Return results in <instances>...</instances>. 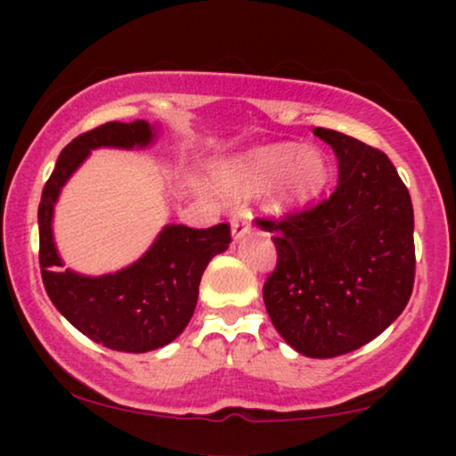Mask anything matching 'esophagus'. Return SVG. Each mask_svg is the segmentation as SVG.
<instances>
[{
  "instance_id": "34e87169",
  "label": "esophagus",
  "mask_w": 456,
  "mask_h": 456,
  "mask_svg": "<svg viewBox=\"0 0 456 456\" xmlns=\"http://www.w3.org/2000/svg\"><path fill=\"white\" fill-rule=\"evenodd\" d=\"M248 232H250V214L242 212V214H238V216H233V221H232L233 242H238V240L244 238Z\"/></svg>"
}]
</instances>
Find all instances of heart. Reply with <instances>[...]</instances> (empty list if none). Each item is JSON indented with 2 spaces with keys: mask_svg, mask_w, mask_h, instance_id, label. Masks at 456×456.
Listing matches in <instances>:
<instances>
[{
  "mask_svg": "<svg viewBox=\"0 0 456 456\" xmlns=\"http://www.w3.org/2000/svg\"><path fill=\"white\" fill-rule=\"evenodd\" d=\"M328 156L297 143H268L216 159L210 167V184L227 201H244L265 192V208L276 216L296 214L326 191Z\"/></svg>",
  "mask_w": 456,
  "mask_h": 456,
  "instance_id": "heart-1",
  "label": "heart"
}]
</instances>
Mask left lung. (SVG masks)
Masks as SVG:
<instances>
[{"mask_svg": "<svg viewBox=\"0 0 456 456\" xmlns=\"http://www.w3.org/2000/svg\"><path fill=\"white\" fill-rule=\"evenodd\" d=\"M313 134L337 156L338 184L313 210L257 221L279 255L264 302L297 354L334 358L373 341L410 300L413 208L384 151L337 130Z\"/></svg>", "mask_w": 456, "mask_h": 456, "instance_id": "8db88e82", "label": "left lung"}]
</instances>
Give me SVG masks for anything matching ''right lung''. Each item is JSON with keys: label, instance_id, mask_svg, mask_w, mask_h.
<instances>
[{"label": "right lung", "instance_id": "right-lung-1", "mask_svg": "<svg viewBox=\"0 0 456 456\" xmlns=\"http://www.w3.org/2000/svg\"><path fill=\"white\" fill-rule=\"evenodd\" d=\"M160 124L109 122L61 150L38 208L40 268L57 311L78 332L115 352L143 354L175 341L191 322L199 282L212 257L232 242L227 224L191 229L169 223L150 248L124 268L92 276L66 268L55 244L53 216L61 188L94 150H145L159 141Z\"/></svg>", "mask_w": 456, "mask_h": 456}]
</instances>
